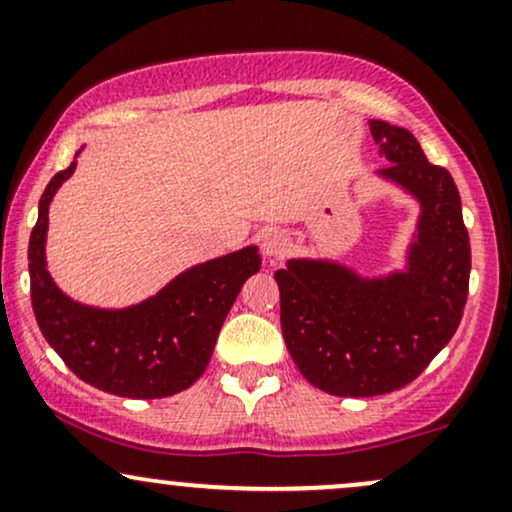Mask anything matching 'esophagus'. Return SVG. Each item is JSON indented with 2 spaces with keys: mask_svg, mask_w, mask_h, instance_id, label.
Returning <instances> with one entry per match:
<instances>
[{
  "mask_svg": "<svg viewBox=\"0 0 512 512\" xmlns=\"http://www.w3.org/2000/svg\"><path fill=\"white\" fill-rule=\"evenodd\" d=\"M260 248H262V255L267 257V260H276V257H281L288 248L286 233H281L276 229L264 231L262 238H260Z\"/></svg>",
  "mask_w": 512,
  "mask_h": 512,
  "instance_id": "esophagus-1",
  "label": "esophagus"
}]
</instances>
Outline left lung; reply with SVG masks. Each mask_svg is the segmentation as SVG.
<instances>
[{
	"label": "left lung",
	"instance_id": "left-lung-1",
	"mask_svg": "<svg viewBox=\"0 0 512 512\" xmlns=\"http://www.w3.org/2000/svg\"><path fill=\"white\" fill-rule=\"evenodd\" d=\"M369 128L391 164L372 176L417 205L403 264L362 274L336 257H291L274 274L295 367L341 398L381 396L420 377L458 329L470 283V238L451 174L424 157L408 128L381 119Z\"/></svg>",
	"mask_w": 512,
	"mask_h": 512
}]
</instances>
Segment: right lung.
Returning <instances> with one entry per match:
<instances>
[{
	"label": "right lung",
	"mask_w": 512,
	"mask_h": 512,
	"mask_svg": "<svg viewBox=\"0 0 512 512\" xmlns=\"http://www.w3.org/2000/svg\"><path fill=\"white\" fill-rule=\"evenodd\" d=\"M83 147L76 152V157ZM78 162L59 171L40 197L30 233L28 272L33 312L47 343L76 377L121 398H166L202 377L240 288L260 272L257 245L197 262L155 295L126 307L73 300L47 269L49 205Z\"/></svg>",
	"instance_id": "1"
}]
</instances>
